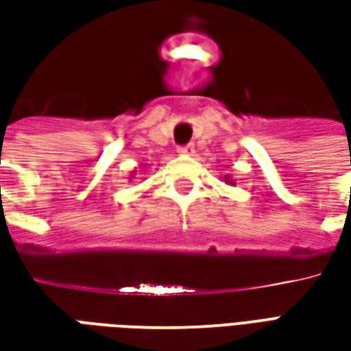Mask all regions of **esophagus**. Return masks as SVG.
<instances>
[{"label": "esophagus", "instance_id": "esophagus-1", "mask_svg": "<svg viewBox=\"0 0 351 351\" xmlns=\"http://www.w3.org/2000/svg\"><path fill=\"white\" fill-rule=\"evenodd\" d=\"M178 152H180V154H193V145L180 146V148H178Z\"/></svg>", "mask_w": 351, "mask_h": 351}]
</instances>
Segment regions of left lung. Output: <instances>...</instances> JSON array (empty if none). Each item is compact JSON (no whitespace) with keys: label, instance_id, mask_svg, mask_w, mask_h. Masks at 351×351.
Segmentation results:
<instances>
[{"label":"left lung","instance_id":"obj_1","mask_svg":"<svg viewBox=\"0 0 351 351\" xmlns=\"http://www.w3.org/2000/svg\"><path fill=\"white\" fill-rule=\"evenodd\" d=\"M226 182H228V184H235V180H231L229 176H226Z\"/></svg>","mask_w":351,"mask_h":351}]
</instances>
